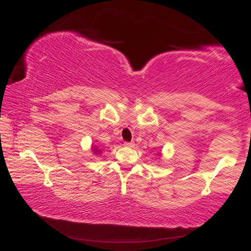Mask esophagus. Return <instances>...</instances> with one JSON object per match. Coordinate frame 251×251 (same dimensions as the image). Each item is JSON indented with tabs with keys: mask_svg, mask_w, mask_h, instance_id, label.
Masks as SVG:
<instances>
[{
	"mask_svg": "<svg viewBox=\"0 0 251 251\" xmlns=\"http://www.w3.org/2000/svg\"><path fill=\"white\" fill-rule=\"evenodd\" d=\"M133 145H134L133 142H125L124 143V146H126V147H133Z\"/></svg>",
	"mask_w": 251,
	"mask_h": 251,
	"instance_id": "1",
	"label": "esophagus"
}]
</instances>
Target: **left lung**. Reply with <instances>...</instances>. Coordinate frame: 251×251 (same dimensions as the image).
I'll list each match as a JSON object with an SVG mask.
<instances>
[{"mask_svg": "<svg viewBox=\"0 0 251 251\" xmlns=\"http://www.w3.org/2000/svg\"><path fill=\"white\" fill-rule=\"evenodd\" d=\"M158 155H159V157H161V152H159V153H158Z\"/></svg>", "mask_w": 251, "mask_h": 251, "instance_id": "1", "label": "left lung"}]
</instances>
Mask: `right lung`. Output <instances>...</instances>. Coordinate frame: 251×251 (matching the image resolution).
I'll use <instances>...</instances> for the list:
<instances>
[{
    "instance_id": "add662e5",
    "label": "right lung",
    "mask_w": 251,
    "mask_h": 251,
    "mask_svg": "<svg viewBox=\"0 0 251 251\" xmlns=\"http://www.w3.org/2000/svg\"><path fill=\"white\" fill-rule=\"evenodd\" d=\"M91 151H92V152L94 153L95 156L96 155H100V153H101V151H102V150L99 149V147L96 146V145H94V144H92V146H91Z\"/></svg>"
}]
</instances>
